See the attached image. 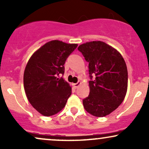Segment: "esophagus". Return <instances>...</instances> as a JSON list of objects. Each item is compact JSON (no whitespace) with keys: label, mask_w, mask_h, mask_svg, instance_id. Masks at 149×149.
Returning a JSON list of instances; mask_svg holds the SVG:
<instances>
[{"label":"esophagus","mask_w":149,"mask_h":149,"mask_svg":"<svg viewBox=\"0 0 149 149\" xmlns=\"http://www.w3.org/2000/svg\"><path fill=\"white\" fill-rule=\"evenodd\" d=\"M81 84H82L81 82H78V83H74V84H73V86H74L75 88H78V87H79Z\"/></svg>","instance_id":"obj_1"}]
</instances>
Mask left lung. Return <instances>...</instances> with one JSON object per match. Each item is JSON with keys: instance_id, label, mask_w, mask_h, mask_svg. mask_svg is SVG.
<instances>
[{"instance_id": "obj_1", "label": "left lung", "mask_w": 149, "mask_h": 149, "mask_svg": "<svg viewBox=\"0 0 149 149\" xmlns=\"http://www.w3.org/2000/svg\"><path fill=\"white\" fill-rule=\"evenodd\" d=\"M89 62L90 95L83 100L85 111L96 117H104L123 102L127 90V69L117 49L102 41H91L78 47Z\"/></svg>"}]
</instances>
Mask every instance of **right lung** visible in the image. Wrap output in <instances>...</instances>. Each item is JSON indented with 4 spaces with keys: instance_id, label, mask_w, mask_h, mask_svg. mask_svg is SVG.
<instances>
[{
    "instance_id": "obj_1",
    "label": "right lung",
    "mask_w": 149,
    "mask_h": 149,
    "mask_svg": "<svg viewBox=\"0 0 149 149\" xmlns=\"http://www.w3.org/2000/svg\"><path fill=\"white\" fill-rule=\"evenodd\" d=\"M77 46L51 40L38 49L27 62L24 73L26 95L42 116H51L61 111L71 96L69 83L58 76L64 73L65 61Z\"/></svg>"
}]
</instances>
